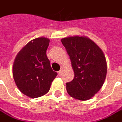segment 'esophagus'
Wrapping results in <instances>:
<instances>
[{"mask_svg":"<svg viewBox=\"0 0 122 122\" xmlns=\"http://www.w3.org/2000/svg\"><path fill=\"white\" fill-rule=\"evenodd\" d=\"M62 72H63V71H62V70L61 69V70H60V71H58V73H57V74H58V75H59V76H62Z\"/></svg>","mask_w":122,"mask_h":122,"instance_id":"esophagus-1","label":"esophagus"}]
</instances>
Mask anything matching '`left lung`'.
<instances>
[{"label": "left lung", "instance_id": "obj_1", "mask_svg": "<svg viewBox=\"0 0 122 122\" xmlns=\"http://www.w3.org/2000/svg\"><path fill=\"white\" fill-rule=\"evenodd\" d=\"M71 61L74 79L66 83V91L74 99H90L103 86L107 73L106 57L92 40L84 36L62 38Z\"/></svg>", "mask_w": 122, "mask_h": 122}]
</instances>
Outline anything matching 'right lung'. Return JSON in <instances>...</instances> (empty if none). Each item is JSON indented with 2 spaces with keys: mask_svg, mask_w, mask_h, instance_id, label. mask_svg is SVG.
<instances>
[{
  "mask_svg": "<svg viewBox=\"0 0 122 122\" xmlns=\"http://www.w3.org/2000/svg\"><path fill=\"white\" fill-rule=\"evenodd\" d=\"M50 40L39 37L29 41L15 57L12 67L14 80L19 90L30 98L46 94L57 75L46 56Z\"/></svg>",
  "mask_w": 122,
  "mask_h": 122,
  "instance_id": "add662e5",
  "label": "right lung"
}]
</instances>
